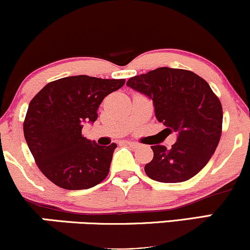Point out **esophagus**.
<instances>
[{"label": "esophagus", "instance_id": "34e87169", "mask_svg": "<svg viewBox=\"0 0 250 250\" xmlns=\"http://www.w3.org/2000/svg\"><path fill=\"white\" fill-rule=\"evenodd\" d=\"M127 143V146H129V147H131V148H139V147H141V145H140V143H137V142H131V141H129V142H125Z\"/></svg>", "mask_w": 250, "mask_h": 250}]
</instances>
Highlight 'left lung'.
Segmentation results:
<instances>
[{"label": "left lung", "instance_id": "1", "mask_svg": "<svg viewBox=\"0 0 250 250\" xmlns=\"http://www.w3.org/2000/svg\"><path fill=\"white\" fill-rule=\"evenodd\" d=\"M128 87L150 97L159 122L177 131L168 149L153 146L146 174L159 182H183L207 165L220 142L223 111L206 80L190 70L162 67L130 77Z\"/></svg>", "mask_w": 250, "mask_h": 250}]
</instances>
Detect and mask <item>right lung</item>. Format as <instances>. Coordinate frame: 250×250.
<instances>
[{"label": "right lung", "mask_w": 250, "mask_h": 250, "mask_svg": "<svg viewBox=\"0 0 250 250\" xmlns=\"http://www.w3.org/2000/svg\"><path fill=\"white\" fill-rule=\"evenodd\" d=\"M125 79L68 76L49 82L34 96L23 122L24 139L42 174L68 190L88 189L107 177L116 143L103 147L82 135L95 122L105 96Z\"/></svg>", "instance_id": "1"}]
</instances>
